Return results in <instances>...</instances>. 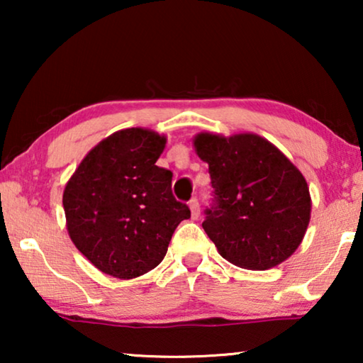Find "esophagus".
Wrapping results in <instances>:
<instances>
[{"label":"esophagus","instance_id":"obj_1","mask_svg":"<svg viewBox=\"0 0 363 363\" xmlns=\"http://www.w3.org/2000/svg\"><path fill=\"white\" fill-rule=\"evenodd\" d=\"M190 210H191L193 220H196V218L200 216V203H198L196 198H191L190 200Z\"/></svg>","mask_w":363,"mask_h":363}]
</instances>
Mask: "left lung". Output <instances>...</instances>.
Instances as JSON below:
<instances>
[{
  "instance_id": "obj_1",
  "label": "left lung",
  "mask_w": 363,
  "mask_h": 363,
  "mask_svg": "<svg viewBox=\"0 0 363 363\" xmlns=\"http://www.w3.org/2000/svg\"><path fill=\"white\" fill-rule=\"evenodd\" d=\"M195 150L208 163L213 203L203 230L231 264L264 271L286 261L306 235L311 195L289 158L255 133L201 132Z\"/></svg>"
}]
</instances>
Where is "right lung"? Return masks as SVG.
Masks as SVG:
<instances>
[{"instance_id":"1","label":"right lung","mask_w":363,"mask_h":363,"mask_svg":"<svg viewBox=\"0 0 363 363\" xmlns=\"http://www.w3.org/2000/svg\"><path fill=\"white\" fill-rule=\"evenodd\" d=\"M167 138L125 128L99 142L64 188L69 236L104 274L133 279L160 264L190 208L172 193L173 173L155 163Z\"/></svg>"}]
</instances>
